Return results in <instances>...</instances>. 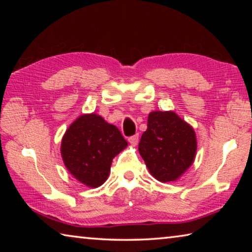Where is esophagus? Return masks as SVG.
Segmentation results:
<instances>
[{
    "label": "esophagus",
    "instance_id": "obj_1",
    "mask_svg": "<svg viewBox=\"0 0 252 252\" xmlns=\"http://www.w3.org/2000/svg\"><path fill=\"white\" fill-rule=\"evenodd\" d=\"M129 142H130L131 146L135 147L136 144H138V142H139V134H134V135L130 136V138H129Z\"/></svg>",
    "mask_w": 252,
    "mask_h": 252
}]
</instances>
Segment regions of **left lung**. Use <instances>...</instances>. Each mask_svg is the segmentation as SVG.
Returning <instances> with one entry per match:
<instances>
[{
    "label": "left lung",
    "mask_w": 252,
    "mask_h": 252,
    "mask_svg": "<svg viewBox=\"0 0 252 252\" xmlns=\"http://www.w3.org/2000/svg\"><path fill=\"white\" fill-rule=\"evenodd\" d=\"M195 151L193 129L176 113L155 111L149 114L148 129L139 142V152L157 180H177L192 164Z\"/></svg>",
    "instance_id": "obj_1"
}]
</instances>
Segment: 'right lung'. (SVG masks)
<instances>
[{
	"instance_id": "1",
	"label": "right lung",
	"mask_w": 252,
	"mask_h": 252,
	"mask_svg": "<svg viewBox=\"0 0 252 252\" xmlns=\"http://www.w3.org/2000/svg\"><path fill=\"white\" fill-rule=\"evenodd\" d=\"M126 146L116 126L95 113L84 114L66 130L61 155L72 176L85 186L97 188L108 178L113 158Z\"/></svg>"
}]
</instances>
